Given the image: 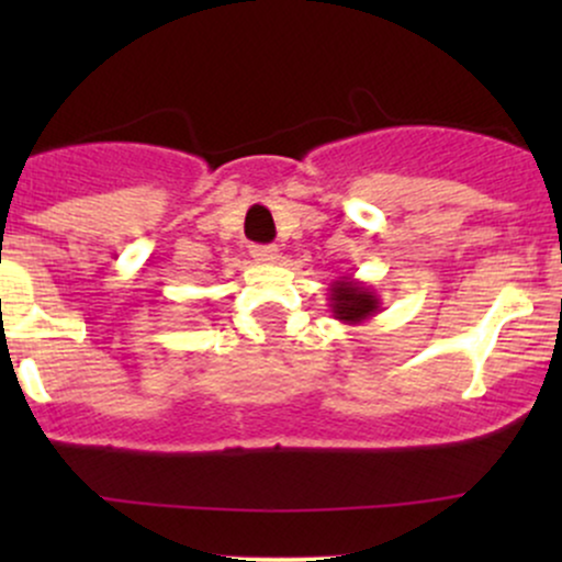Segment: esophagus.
Listing matches in <instances>:
<instances>
[{
  "instance_id": "obj_1",
  "label": "esophagus",
  "mask_w": 562,
  "mask_h": 562,
  "mask_svg": "<svg viewBox=\"0 0 562 562\" xmlns=\"http://www.w3.org/2000/svg\"><path fill=\"white\" fill-rule=\"evenodd\" d=\"M250 254H254V259L261 263L280 261V248H277V245H254V248H250Z\"/></svg>"
}]
</instances>
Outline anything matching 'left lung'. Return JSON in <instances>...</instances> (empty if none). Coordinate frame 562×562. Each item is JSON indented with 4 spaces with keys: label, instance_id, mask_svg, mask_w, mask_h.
I'll return each instance as SVG.
<instances>
[{
    "label": "left lung",
    "instance_id": "8db88e82",
    "mask_svg": "<svg viewBox=\"0 0 562 562\" xmlns=\"http://www.w3.org/2000/svg\"><path fill=\"white\" fill-rule=\"evenodd\" d=\"M330 312L344 325H362L380 312V295L367 282L353 277H338L330 282Z\"/></svg>",
    "mask_w": 562,
    "mask_h": 562
}]
</instances>
